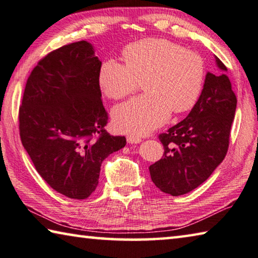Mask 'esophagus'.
<instances>
[{
    "label": "esophagus",
    "instance_id": "34e87169",
    "mask_svg": "<svg viewBox=\"0 0 258 258\" xmlns=\"http://www.w3.org/2000/svg\"><path fill=\"white\" fill-rule=\"evenodd\" d=\"M126 142H128L129 144H139V143L142 142V139L137 136H132V135H130V136L126 137Z\"/></svg>",
    "mask_w": 258,
    "mask_h": 258
}]
</instances>
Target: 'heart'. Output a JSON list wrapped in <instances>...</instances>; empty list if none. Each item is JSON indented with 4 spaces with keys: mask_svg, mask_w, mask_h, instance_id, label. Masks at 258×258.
<instances>
[{
    "mask_svg": "<svg viewBox=\"0 0 258 258\" xmlns=\"http://www.w3.org/2000/svg\"><path fill=\"white\" fill-rule=\"evenodd\" d=\"M125 64L107 59L101 64L98 81L112 99H121L145 79L146 94L117 105L113 123L121 133L146 135L162 125L171 111L191 109L201 94L205 64L199 54L162 39H145L125 46Z\"/></svg>",
    "mask_w": 258,
    "mask_h": 258,
    "instance_id": "1",
    "label": "heart"
}]
</instances>
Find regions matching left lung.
<instances>
[{
	"instance_id": "1",
	"label": "left lung",
	"mask_w": 258,
	"mask_h": 258,
	"mask_svg": "<svg viewBox=\"0 0 258 258\" xmlns=\"http://www.w3.org/2000/svg\"><path fill=\"white\" fill-rule=\"evenodd\" d=\"M217 73L206 74L204 89L188 115L159 136L164 153L150 166L160 191L183 196L209 178L224 160L234 119L236 97L225 65L215 57Z\"/></svg>"
}]
</instances>
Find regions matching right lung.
I'll use <instances>...</instances> for the list:
<instances>
[{
    "label": "right lung",
    "instance_id": "add662e5",
    "mask_svg": "<svg viewBox=\"0 0 258 258\" xmlns=\"http://www.w3.org/2000/svg\"><path fill=\"white\" fill-rule=\"evenodd\" d=\"M100 66L87 41L54 50L34 67L19 108L20 138L34 167L71 199H87L95 191L101 163L126 143L104 129L108 116Z\"/></svg>",
    "mask_w": 258,
    "mask_h": 258
}]
</instances>
